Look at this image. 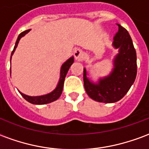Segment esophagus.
<instances>
[{"mask_svg": "<svg viewBox=\"0 0 149 149\" xmlns=\"http://www.w3.org/2000/svg\"><path fill=\"white\" fill-rule=\"evenodd\" d=\"M83 56H84V52L81 49H77L74 51V56L77 60H81Z\"/></svg>", "mask_w": 149, "mask_h": 149, "instance_id": "esophagus-1", "label": "esophagus"}]
</instances>
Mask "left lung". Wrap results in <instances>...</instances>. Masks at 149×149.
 I'll return each mask as SVG.
<instances>
[{"label":"left lung","instance_id":"1","mask_svg":"<svg viewBox=\"0 0 149 149\" xmlns=\"http://www.w3.org/2000/svg\"><path fill=\"white\" fill-rule=\"evenodd\" d=\"M118 26L113 46L119 48V53L114 60L112 73L95 84L88 79L86 69L84 68L85 91L93 100L98 102L114 103L120 100L128 93L136 77V53L132 40L128 31L120 24Z\"/></svg>","mask_w":149,"mask_h":149}]
</instances>
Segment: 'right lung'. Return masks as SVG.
Wrapping results in <instances>:
<instances>
[{"mask_svg": "<svg viewBox=\"0 0 149 149\" xmlns=\"http://www.w3.org/2000/svg\"><path fill=\"white\" fill-rule=\"evenodd\" d=\"M29 31H30V29L24 31V32H22V33H20V35L18 36L17 42L15 44L14 49H13V52H12L11 58L12 55L13 54V52H14L15 49L17 48V46L18 42H19L20 39H21L22 37H24L25 34L28 33ZM73 61H74L73 57H71V58L68 59V61L65 62V63H64V65H62L61 69V77H60V81H59L58 85H57V87L56 88L55 90L52 91V93L47 94V95H44V96H40V97H29V96H27V95H24V94L20 93L21 94V96L24 97V99L27 100V101H29V103L34 104H45L51 103L52 101L57 100L59 97H60V96L61 95L62 91H63V86H64L65 78V77H66V74H67V72H68V69L70 68V66L72 65Z\"/></svg>", "mask_w": 149, "mask_h": 149, "instance_id": "obj_1", "label": "right lung"}]
</instances>
